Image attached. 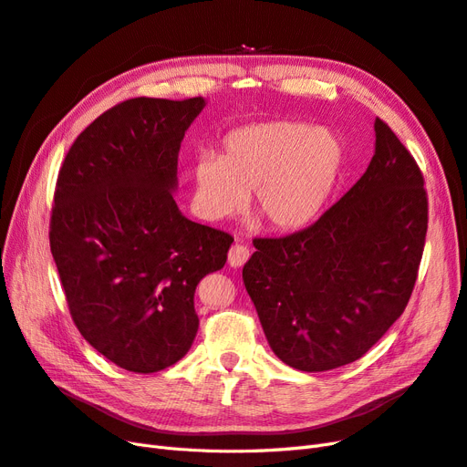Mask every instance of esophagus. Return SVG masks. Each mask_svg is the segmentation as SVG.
Masks as SVG:
<instances>
[{
  "mask_svg": "<svg viewBox=\"0 0 467 467\" xmlns=\"http://www.w3.org/2000/svg\"><path fill=\"white\" fill-rule=\"evenodd\" d=\"M248 258H250V250L243 243H236L231 248V252H229V264L233 265V268H238V265H243Z\"/></svg>",
  "mask_w": 467,
  "mask_h": 467,
  "instance_id": "1",
  "label": "esophagus"
}]
</instances>
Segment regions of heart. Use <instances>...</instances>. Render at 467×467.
<instances>
[{"instance_id": "obj_1", "label": "heart", "mask_w": 467, "mask_h": 467, "mask_svg": "<svg viewBox=\"0 0 467 467\" xmlns=\"http://www.w3.org/2000/svg\"><path fill=\"white\" fill-rule=\"evenodd\" d=\"M344 146L335 132L296 121L254 123L233 130L221 154L193 166L195 203L207 219L241 213L254 193V211L275 231L311 223L335 190Z\"/></svg>"}]
</instances>
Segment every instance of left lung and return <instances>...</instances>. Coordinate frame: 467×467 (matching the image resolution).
<instances>
[{
  "label": "left lung",
  "mask_w": 467,
  "mask_h": 467,
  "mask_svg": "<svg viewBox=\"0 0 467 467\" xmlns=\"http://www.w3.org/2000/svg\"><path fill=\"white\" fill-rule=\"evenodd\" d=\"M364 176L307 229L254 238L243 268L275 356L301 371L362 358L403 315L419 277L429 195L417 160L376 119Z\"/></svg>",
  "instance_id": "left-lung-1"
}]
</instances>
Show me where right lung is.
<instances>
[{"label": "right lung", "mask_w": 467, "mask_h": 467, "mask_svg": "<svg viewBox=\"0 0 467 467\" xmlns=\"http://www.w3.org/2000/svg\"><path fill=\"white\" fill-rule=\"evenodd\" d=\"M205 101L132 98L79 132L50 211V252L72 321L115 366L154 374L197 335L195 287L234 238L185 219L176 188L185 130Z\"/></svg>", "instance_id": "obj_1"}]
</instances>
